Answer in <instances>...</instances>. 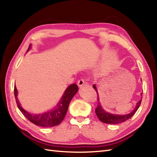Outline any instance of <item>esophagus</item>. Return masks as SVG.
Returning a JSON list of instances; mask_svg holds the SVG:
<instances>
[{
	"label": "esophagus",
	"mask_w": 157,
	"mask_h": 157,
	"mask_svg": "<svg viewBox=\"0 0 157 157\" xmlns=\"http://www.w3.org/2000/svg\"><path fill=\"white\" fill-rule=\"evenodd\" d=\"M86 84V82L84 81V80H83V79H80V80H79L78 81V82H77V84H78V86H79V87H82V86H84V84Z\"/></svg>",
	"instance_id": "1"
}]
</instances>
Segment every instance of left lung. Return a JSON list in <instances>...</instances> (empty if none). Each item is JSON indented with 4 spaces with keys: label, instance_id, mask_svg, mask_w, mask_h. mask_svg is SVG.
<instances>
[{
    "label": "left lung",
    "instance_id": "obj_1",
    "mask_svg": "<svg viewBox=\"0 0 157 157\" xmlns=\"http://www.w3.org/2000/svg\"><path fill=\"white\" fill-rule=\"evenodd\" d=\"M93 88L95 89V90L97 93V95H98V98H97L98 99V105H97V108L95 109V112L97 116H98V119L101 122L104 123V124H120V123L127 121L128 120L130 119V118L134 115L141 105L142 97H141V99L137 103L136 106H135L134 109L129 113L125 114V115H120V114H114L112 113H109L105 111V110L103 108V107L101 106V103L100 102L99 95L98 94V90H97L96 84H94V85H93ZM142 94H143L141 93V96H142Z\"/></svg>",
    "mask_w": 157,
    "mask_h": 157
}]
</instances>
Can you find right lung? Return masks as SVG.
<instances>
[{"label":"right lung","instance_id":"obj_1","mask_svg":"<svg viewBox=\"0 0 157 157\" xmlns=\"http://www.w3.org/2000/svg\"><path fill=\"white\" fill-rule=\"evenodd\" d=\"M30 48L31 45H29L28 52ZM78 90V87L77 84H71L65 90L64 94H63V96L56 107L48 112L37 114L29 113L21 106L19 100L17 98L18 90H17L16 86H14V96L18 109L29 121L37 126L53 127L60 124L64 119L67 112L70 101L73 98V96L77 94Z\"/></svg>","mask_w":157,"mask_h":157}]
</instances>
